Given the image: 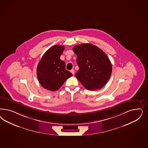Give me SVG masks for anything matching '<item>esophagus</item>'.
I'll return each instance as SVG.
<instances>
[{"label":"esophagus","instance_id":"esophagus-1","mask_svg":"<svg viewBox=\"0 0 148 148\" xmlns=\"http://www.w3.org/2000/svg\"><path fill=\"white\" fill-rule=\"evenodd\" d=\"M75 70L73 69H72L71 70V72L72 73V75H73L75 74Z\"/></svg>","mask_w":148,"mask_h":148}]
</instances>
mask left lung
Listing matches in <instances>:
<instances>
[{"label":"left lung","mask_w":148,"mask_h":148,"mask_svg":"<svg viewBox=\"0 0 148 148\" xmlns=\"http://www.w3.org/2000/svg\"><path fill=\"white\" fill-rule=\"evenodd\" d=\"M77 55L79 70L77 79L89 90L102 88L109 80L112 71L110 59L102 50L90 43L78 45L73 48Z\"/></svg>","instance_id":"1"}]
</instances>
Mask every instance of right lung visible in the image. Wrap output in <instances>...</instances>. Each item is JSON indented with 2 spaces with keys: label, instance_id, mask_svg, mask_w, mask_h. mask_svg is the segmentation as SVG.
Instances as JSON below:
<instances>
[{
  "label": "right lung",
  "instance_id": "add662e5",
  "mask_svg": "<svg viewBox=\"0 0 148 148\" xmlns=\"http://www.w3.org/2000/svg\"><path fill=\"white\" fill-rule=\"evenodd\" d=\"M64 49L63 46H53L45 53L38 62V82L48 90H57L67 79L72 76L70 72L66 70L65 62L60 59Z\"/></svg>",
  "mask_w": 148,
  "mask_h": 148
}]
</instances>
